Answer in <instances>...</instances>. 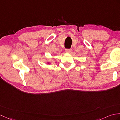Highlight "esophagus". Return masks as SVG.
<instances>
[{"label": "esophagus", "mask_w": 120, "mask_h": 120, "mask_svg": "<svg viewBox=\"0 0 120 120\" xmlns=\"http://www.w3.org/2000/svg\"><path fill=\"white\" fill-rule=\"evenodd\" d=\"M71 51V49H65V52H70Z\"/></svg>", "instance_id": "34e87169"}]
</instances>
